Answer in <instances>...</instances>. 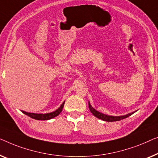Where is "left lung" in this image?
Here are the masks:
<instances>
[{
  "label": "left lung",
  "instance_id": "8db88e82",
  "mask_svg": "<svg viewBox=\"0 0 158 158\" xmlns=\"http://www.w3.org/2000/svg\"><path fill=\"white\" fill-rule=\"evenodd\" d=\"M89 110L91 111V112L94 115L95 117H97V118L102 119V120H104V121H106V122H115V121H119L121 120V119H125L127 117H128L129 116H130V115H132L133 113H130V114H126L124 115V116H119V117H114V116H109V115H106L104 114H102V113H100L98 111L95 110L94 108L92 107V106H91V104H89Z\"/></svg>",
  "mask_w": 158,
  "mask_h": 158
}]
</instances>
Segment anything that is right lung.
I'll use <instances>...</instances> for the list:
<instances>
[{"mask_svg":"<svg viewBox=\"0 0 158 158\" xmlns=\"http://www.w3.org/2000/svg\"><path fill=\"white\" fill-rule=\"evenodd\" d=\"M64 102H64L63 103H62V104L60 106V107L58 109V110H56V111H54V112H53L47 113V114H35V113L26 112H24V111H21V112H23V114L28 115V117H31L33 119H37V120H48V119H52L54 118V117L58 116V115L61 112L64 105Z\"/></svg>","mask_w":158,"mask_h":158,"instance_id":"add662e5","label":"right lung"}]
</instances>
